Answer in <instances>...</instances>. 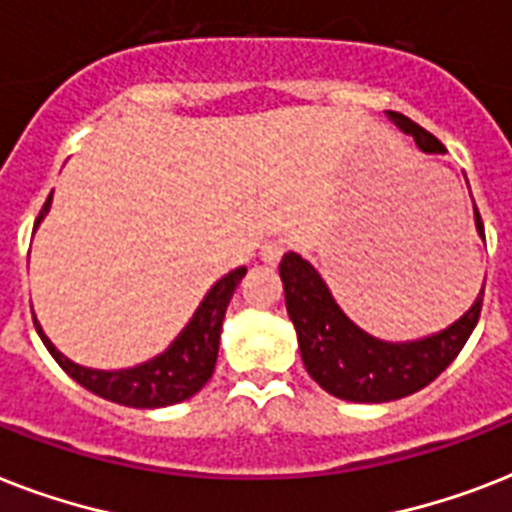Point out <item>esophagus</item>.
Segmentation results:
<instances>
[{"label": "esophagus", "mask_w": 512, "mask_h": 512, "mask_svg": "<svg viewBox=\"0 0 512 512\" xmlns=\"http://www.w3.org/2000/svg\"><path fill=\"white\" fill-rule=\"evenodd\" d=\"M287 252V244L281 239H273V241H265L263 247H260V260L265 265H276L281 260V255Z\"/></svg>", "instance_id": "obj_1"}]
</instances>
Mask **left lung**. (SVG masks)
<instances>
[{"mask_svg":"<svg viewBox=\"0 0 512 512\" xmlns=\"http://www.w3.org/2000/svg\"><path fill=\"white\" fill-rule=\"evenodd\" d=\"M388 119L398 130L412 135L417 148L425 154L444 151V146L409 116L388 111ZM473 215H476L478 236L484 239V223L476 204H473ZM279 276L305 369L327 393L353 404H385V401L412 396L430 385L452 364L462 345L473 335L484 303V287H481L476 303L436 335L388 342L364 332L342 313L327 281L321 279V273L303 255L287 252L281 257Z\"/></svg>","mask_w":512,"mask_h":512,"instance_id":"1","label":"left lung"}]
</instances>
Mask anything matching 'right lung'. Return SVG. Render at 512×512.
<instances>
[{"label":"right lung","mask_w":512,"mask_h":512,"mask_svg":"<svg viewBox=\"0 0 512 512\" xmlns=\"http://www.w3.org/2000/svg\"><path fill=\"white\" fill-rule=\"evenodd\" d=\"M50 204L52 193L36 217L34 231L39 228L44 215L50 212ZM244 273L247 268H236V271L225 273L220 281H215L191 321L183 327V332L170 342V348L143 364L130 366V369H90V366L76 364L52 345L50 337L44 335L42 324L34 319L36 332L52 358L60 364V369L95 396L114 401V404L135 406V409H159V406L180 404L185 398L196 396L215 372L225 308L231 303Z\"/></svg>","instance_id":"obj_1"}]
</instances>
